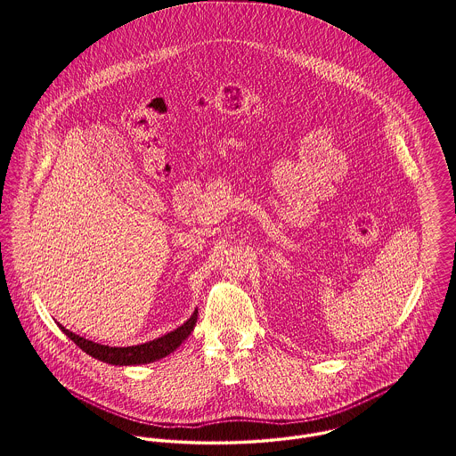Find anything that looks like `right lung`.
<instances>
[{"label": "right lung", "mask_w": 456, "mask_h": 456, "mask_svg": "<svg viewBox=\"0 0 456 456\" xmlns=\"http://www.w3.org/2000/svg\"><path fill=\"white\" fill-rule=\"evenodd\" d=\"M199 312L195 310L193 315L177 330L167 332L166 336L157 338L153 341L142 343V345H134V346H108V345H99L90 339H85L82 336L66 330L64 326L59 324L61 331L64 332L69 339L77 343L85 354L92 355L97 361L113 364V366H135V364H150L159 359H164L168 354H172L195 328Z\"/></svg>", "instance_id": "right-lung-1"}]
</instances>
